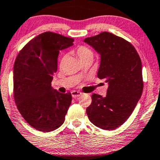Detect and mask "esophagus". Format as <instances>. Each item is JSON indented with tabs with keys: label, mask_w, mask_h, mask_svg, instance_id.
<instances>
[{
	"label": "esophagus",
	"mask_w": 160,
	"mask_h": 160,
	"mask_svg": "<svg viewBox=\"0 0 160 160\" xmlns=\"http://www.w3.org/2000/svg\"><path fill=\"white\" fill-rule=\"evenodd\" d=\"M72 96L73 98H77L78 96H80V95H82V93L80 91H72Z\"/></svg>",
	"instance_id": "1"
}]
</instances>
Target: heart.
I'll list each match as a JSON object with an SVG mask.
<instances>
[{
	"label": "heart",
	"instance_id": "obj_1",
	"mask_svg": "<svg viewBox=\"0 0 160 160\" xmlns=\"http://www.w3.org/2000/svg\"><path fill=\"white\" fill-rule=\"evenodd\" d=\"M75 53L76 54L78 55V57H79V58L81 61V62H85V61L87 60H93V53L92 50L88 47L86 46H80L79 47H78L75 50ZM67 57L66 55H64V57L62 58L61 59V62L60 64L61 66H62L63 64H64V62H66Z\"/></svg>",
	"mask_w": 160,
	"mask_h": 160
}]
</instances>
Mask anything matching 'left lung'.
<instances>
[{
    "label": "left lung",
    "mask_w": 160,
    "mask_h": 160,
    "mask_svg": "<svg viewBox=\"0 0 160 160\" xmlns=\"http://www.w3.org/2000/svg\"><path fill=\"white\" fill-rule=\"evenodd\" d=\"M84 42L101 55L98 78L109 83L105 97L92 95L88 117L96 127L114 130L131 115L142 94L140 57L130 42L108 32L85 38Z\"/></svg>",
    "instance_id": "8db88e82"
}]
</instances>
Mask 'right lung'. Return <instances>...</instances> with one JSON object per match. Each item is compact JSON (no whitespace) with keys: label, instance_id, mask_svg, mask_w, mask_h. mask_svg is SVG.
<instances>
[{"label":"right lung","instance_id":"1","mask_svg":"<svg viewBox=\"0 0 160 160\" xmlns=\"http://www.w3.org/2000/svg\"><path fill=\"white\" fill-rule=\"evenodd\" d=\"M73 38L46 32L29 41L13 66V98L28 124L41 132L57 129L64 122L72 102L70 92L51 87L59 51L73 45Z\"/></svg>","mask_w":160,"mask_h":160}]
</instances>
